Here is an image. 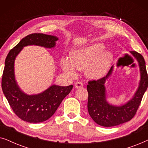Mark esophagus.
Segmentation results:
<instances>
[{"mask_svg":"<svg viewBox=\"0 0 148 148\" xmlns=\"http://www.w3.org/2000/svg\"><path fill=\"white\" fill-rule=\"evenodd\" d=\"M82 86H83V83H82V82H80V81L76 82V83H75L76 88H80V87H82Z\"/></svg>","mask_w":148,"mask_h":148,"instance_id":"1","label":"esophagus"}]
</instances>
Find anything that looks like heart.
I'll return each instance as SVG.
<instances>
[{
    "mask_svg": "<svg viewBox=\"0 0 148 148\" xmlns=\"http://www.w3.org/2000/svg\"><path fill=\"white\" fill-rule=\"evenodd\" d=\"M105 45L102 43H93L88 46L76 49L71 52L70 61L63 59L61 66L63 70L71 76H75L74 68L84 70L90 79H99L107 72L113 60L110 51H103Z\"/></svg>",
    "mask_w": 148,
    "mask_h": 148,
    "instance_id": "1",
    "label": "heart"
}]
</instances>
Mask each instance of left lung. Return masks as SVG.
Here are the masks:
<instances>
[{"instance_id":"8db88e82","label":"left lung","mask_w":148,"mask_h":148,"mask_svg":"<svg viewBox=\"0 0 148 148\" xmlns=\"http://www.w3.org/2000/svg\"><path fill=\"white\" fill-rule=\"evenodd\" d=\"M136 58L140 68L141 80L137 90L133 97L121 106L110 105L106 101V80L111 75L113 66L106 76L97 80H90L86 86L88 93L87 108L92 119L103 127H114L125 123L133 119L140 105L141 99L148 85V76L143 57L136 51H131Z\"/></svg>"}]
</instances>
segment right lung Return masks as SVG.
Wrapping results in <instances>:
<instances>
[{
	"instance_id": "obj_1",
	"label": "right lung",
	"mask_w": 148,
	"mask_h": 148,
	"mask_svg": "<svg viewBox=\"0 0 148 148\" xmlns=\"http://www.w3.org/2000/svg\"><path fill=\"white\" fill-rule=\"evenodd\" d=\"M58 40L56 36L44 34H31L21 40L8 53L2 76V89L11 109L19 119L30 123L48 120L53 115L62 100L70 93L73 86L52 85L38 95H28L17 85L15 79L14 62L23 47L38 45L53 48Z\"/></svg>"
}]
</instances>
